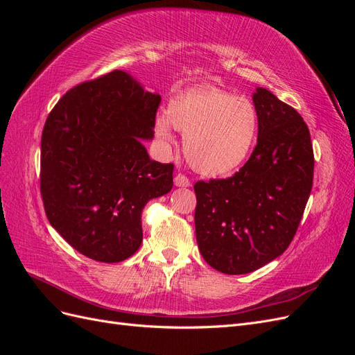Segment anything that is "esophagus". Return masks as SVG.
Wrapping results in <instances>:
<instances>
[{"instance_id":"esophagus-1","label":"esophagus","mask_w":355,"mask_h":355,"mask_svg":"<svg viewBox=\"0 0 355 355\" xmlns=\"http://www.w3.org/2000/svg\"><path fill=\"white\" fill-rule=\"evenodd\" d=\"M175 185L179 187V188H188V187L191 185V180H189L185 175L178 173V175L175 176Z\"/></svg>"}]
</instances>
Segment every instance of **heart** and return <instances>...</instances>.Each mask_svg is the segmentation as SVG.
<instances>
[{
    "label": "heart",
    "mask_w": 355,
    "mask_h": 355,
    "mask_svg": "<svg viewBox=\"0 0 355 355\" xmlns=\"http://www.w3.org/2000/svg\"><path fill=\"white\" fill-rule=\"evenodd\" d=\"M173 127L184 133L192 168L206 176H225L250 157L259 133V115L245 98L218 87L192 89L176 94L167 114L155 118L159 141H173Z\"/></svg>",
    "instance_id": "heart-1"
}]
</instances>
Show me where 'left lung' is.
<instances>
[{
    "label": "left lung",
    "mask_w": 355,
    "mask_h": 355,
    "mask_svg": "<svg viewBox=\"0 0 355 355\" xmlns=\"http://www.w3.org/2000/svg\"><path fill=\"white\" fill-rule=\"evenodd\" d=\"M257 145L231 178L200 180L196 235L216 271L249 274L284 253L313 188L314 153L308 125L292 106L257 87Z\"/></svg>",
    "instance_id": "obj_1"
}]
</instances>
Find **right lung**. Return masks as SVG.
I'll list each match as a JSON object with an SVG mask.
<instances>
[{
	"mask_svg": "<svg viewBox=\"0 0 355 355\" xmlns=\"http://www.w3.org/2000/svg\"><path fill=\"white\" fill-rule=\"evenodd\" d=\"M161 98L124 71L75 85L41 136L40 189L50 225L75 250L115 263L141 247L145 204L173 188V164L149 158Z\"/></svg>",
	"mask_w": 355,
	"mask_h": 355,
	"instance_id": "add662e5",
	"label": "right lung"
}]
</instances>
